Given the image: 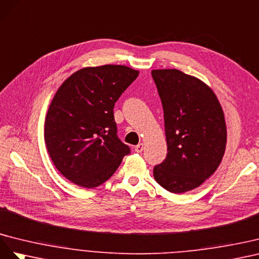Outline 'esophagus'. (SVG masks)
I'll use <instances>...</instances> for the list:
<instances>
[{
  "instance_id": "obj_1",
  "label": "esophagus",
  "mask_w": 259,
  "mask_h": 259,
  "mask_svg": "<svg viewBox=\"0 0 259 259\" xmlns=\"http://www.w3.org/2000/svg\"><path fill=\"white\" fill-rule=\"evenodd\" d=\"M143 147H144V144H143V143H140V144H138V145L135 147V151H136L137 153H141V152L143 151Z\"/></svg>"
}]
</instances>
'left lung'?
Segmentation results:
<instances>
[{
	"label": "left lung",
	"mask_w": 259,
	"mask_h": 259,
	"mask_svg": "<svg viewBox=\"0 0 259 259\" xmlns=\"http://www.w3.org/2000/svg\"><path fill=\"white\" fill-rule=\"evenodd\" d=\"M152 77L164 110L168 151L154 167V178L171 193H184L208 179L224 157V112L201 80L178 69L153 70Z\"/></svg>",
	"instance_id": "8db88e82"
}]
</instances>
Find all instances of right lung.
I'll return each mask as SVG.
<instances>
[{
    "label": "right lung",
    "instance_id": "1",
    "mask_svg": "<svg viewBox=\"0 0 259 259\" xmlns=\"http://www.w3.org/2000/svg\"><path fill=\"white\" fill-rule=\"evenodd\" d=\"M139 76L121 65L80 69L58 89L48 110L44 139L55 167L82 188L107 181L130 147L117 135L115 103Z\"/></svg>",
    "mask_w": 259,
    "mask_h": 259
}]
</instances>
